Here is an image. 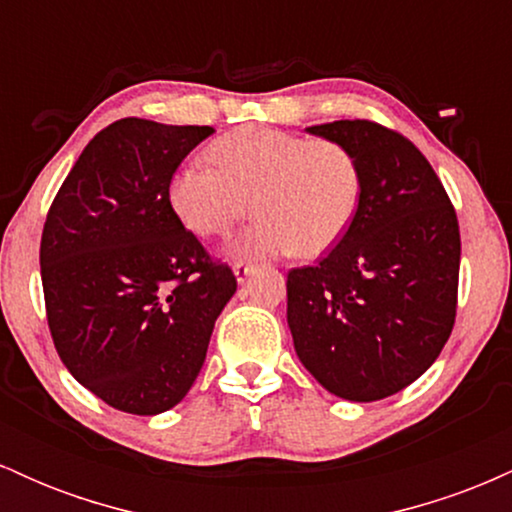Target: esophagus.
<instances>
[{"label":"esophagus","instance_id":"34e87169","mask_svg":"<svg viewBox=\"0 0 512 512\" xmlns=\"http://www.w3.org/2000/svg\"><path fill=\"white\" fill-rule=\"evenodd\" d=\"M252 272H255V267H252L250 262H236V264H233V274H236L238 284H245V281L250 279Z\"/></svg>","mask_w":512,"mask_h":512}]
</instances>
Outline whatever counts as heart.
Returning a JSON list of instances; mask_svg holds the SVG:
<instances>
[{"label":"heart","mask_w":512,"mask_h":512,"mask_svg":"<svg viewBox=\"0 0 512 512\" xmlns=\"http://www.w3.org/2000/svg\"><path fill=\"white\" fill-rule=\"evenodd\" d=\"M216 168L190 163L170 180V204L197 236H226L257 219L228 255L272 260L325 255L342 240L361 199V170L342 144L269 127H240L209 146Z\"/></svg>","instance_id":"1"}]
</instances>
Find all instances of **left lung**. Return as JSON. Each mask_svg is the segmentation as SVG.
I'll list each match as a JSON object with an SVG mask.
<instances>
[{"instance_id": "left-lung-1", "label": "left lung", "mask_w": 512, "mask_h": 512, "mask_svg": "<svg viewBox=\"0 0 512 512\" xmlns=\"http://www.w3.org/2000/svg\"><path fill=\"white\" fill-rule=\"evenodd\" d=\"M342 144L361 199L337 248L291 269L286 320L308 373L349 402L385 399L433 366L452 332L460 226L431 163L368 120L305 127Z\"/></svg>"}]
</instances>
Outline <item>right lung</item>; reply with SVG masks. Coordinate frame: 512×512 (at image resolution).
Returning a JSON list of instances; mask_svg holds the SVG:
<instances>
[{
  "mask_svg": "<svg viewBox=\"0 0 512 512\" xmlns=\"http://www.w3.org/2000/svg\"><path fill=\"white\" fill-rule=\"evenodd\" d=\"M214 127L125 117L88 142L62 182L40 240L57 354L113 409L154 416L182 402L236 293L226 264L170 207L182 158Z\"/></svg>",
  "mask_w": 512,
  "mask_h": 512,
  "instance_id": "right-lung-1",
  "label": "right lung"
}]
</instances>
